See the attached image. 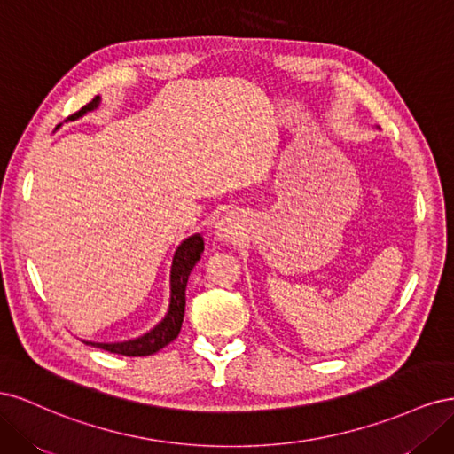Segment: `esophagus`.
I'll list each match as a JSON object with an SVG mask.
<instances>
[{"label": "esophagus", "instance_id": "34e87169", "mask_svg": "<svg viewBox=\"0 0 454 454\" xmlns=\"http://www.w3.org/2000/svg\"><path fill=\"white\" fill-rule=\"evenodd\" d=\"M242 231V222L240 217L235 214H225L219 217V222L215 225V237L222 242H232L239 239Z\"/></svg>", "mask_w": 454, "mask_h": 454}]
</instances>
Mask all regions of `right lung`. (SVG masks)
I'll return each instance as SVG.
<instances>
[{"instance_id": "obj_1", "label": "right lung", "mask_w": 454, "mask_h": 454, "mask_svg": "<svg viewBox=\"0 0 454 454\" xmlns=\"http://www.w3.org/2000/svg\"><path fill=\"white\" fill-rule=\"evenodd\" d=\"M102 98L96 96V98L87 104L83 109H79L77 114L72 117H67L70 121H75L79 117H83L89 112H94L96 107L100 106ZM204 252V239L195 232L193 237H189L182 240V244L177 246L174 257H172V267H170V303L168 310L164 314V318L153 327L149 329L147 333L129 339V340H119V342H92V340H83L85 345L102 348L114 354H122V356H151L164 348L167 345L180 335L182 322H184V314H185V287L189 274L193 270V267L199 263V259Z\"/></svg>"}]
</instances>
